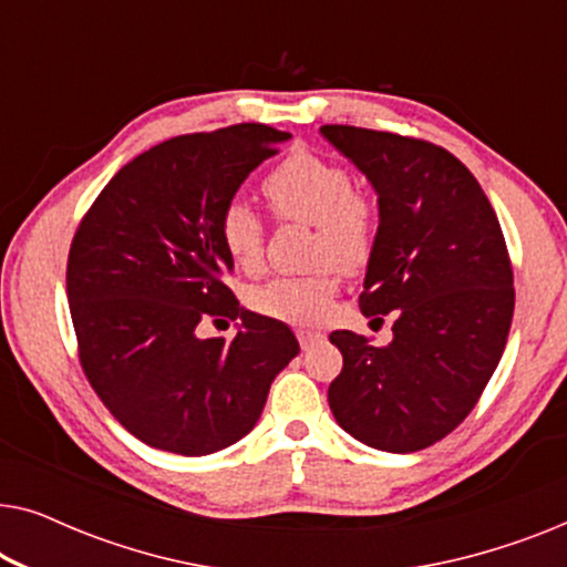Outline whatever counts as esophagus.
Instances as JSON below:
<instances>
[{
  "label": "esophagus",
  "instance_id": "1",
  "mask_svg": "<svg viewBox=\"0 0 567 567\" xmlns=\"http://www.w3.org/2000/svg\"><path fill=\"white\" fill-rule=\"evenodd\" d=\"M297 338H299V346L305 348V351L309 346H315L317 340H322L320 332H309V330H297Z\"/></svg>",
  "mask_w": 567,
  "mask_h": 567
}]
</instances>
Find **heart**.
I'll return each mask as SVG.
<instances>
[{
  "label": "heart",
  "mask_w": 567,
  "mask_h": 567,
  "mask_svg": "<svg viewBox=\"0 0 567 567\" xmlns=\"http://www.w3.org/2000/svg\"><path fill=\"white\" fill-rule=\"evenodd\" d=\"M266 196L276 214L315 224V260L343 270L367 262L374 243V216L355 196L353 177L336 162L297 152L266 177ZM219 237L231 262L245 270L262 258V221L245 200H229L219 219ZM338 281L330 270L312 276H278L250 293L258 312L293 324H312L328 312Z\"/></svg>",
  "instance_id": "1"
}]
</instances>
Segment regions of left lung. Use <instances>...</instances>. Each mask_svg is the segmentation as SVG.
Returning <instances> with one entry per match:
<instances>
[{
  "label": "left lung",
  "mask_w": 567,
  "mask_h": 567,
  "mask_svg": "<svg viewBox=\"0 0 567 567\" xmlns=\"http://www.w3.org/2000/svg\"><path fill=\"white\" fill-rule=\"evenodd\" d=\"M320 134L377 193L361 312L394 315L386 346L332 332L343 371L330 410L361 444L417 452L470 415L498 367L514 317L506 239L475 175L441 146L355 126Z\"/></svg>",
  "instance_id": "1"
}]
</instances>
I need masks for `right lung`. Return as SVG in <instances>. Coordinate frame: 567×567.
Here are the masks:
<instances>
[{
	"label": "right lung",
	"instance_id": "right-lung-1",
	"mask_svg": "<svg viewBox=\"0 0 567 567\" xmlns=\"http://www.w3.org/2000/svg\"><path fill=\"white\" fill-rule=\"evenodd\" d=\"M291 134L239 123L175 136L113 175L76 229L66 297L80 361L115 421L162 452L204 456L247 436L299 353L289 324L239 307L219 219ZM204 316L238 336L198 339Z\"/></svg>",
	"mask_w": 567,
	"mask_h": 567
}]
</instances>
